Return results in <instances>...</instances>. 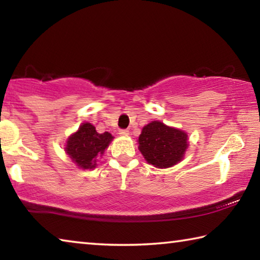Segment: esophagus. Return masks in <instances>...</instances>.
Listing matches in <instances>:
<instances>
[{
    "label": "esophagus",
    "instance_id": "esophagus-1",
    "mask_svg": "<svg viewBox=\"0 0 260 260\" xmlns=\"http://www.w3.org/2000/svg\"><path fill=\"white\" fill-rule=\"evenodd\" d=\"M119 134L121 135V136H127L129 134V131L128 129H120L119 131Z\"/></svg>",
    "mask_w": 260,
    "mask_h": 260
}]
</instances>
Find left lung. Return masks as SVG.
I'll return each instance as SVG.
<instances>
[{
	"mask_svg": "<svg viewBox=\"0 0 260 260\" xmlns=\"http://www.w3.org/2000/svg\"><path fill=\"white\" fill-rule=\"evenodd\" d=\"M184 132L169 127L160 121H152L143 127L139 138V149L148 162L166 169L182 159L188 148Z\"/></svg>",
	"mask_w": 260,
	"mask_h": 260,
	"instance_id": "8db88e82",
	"label": "left lung"
}]
</instances>
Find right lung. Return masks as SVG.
Here are the masks:
<instances>
[{
  "label": "right lung",
  "instance_id": "right-lung-1",
  "mask_svg": "<svg viewBox=\"0 0 260 260\" xmlns=\"http://www.w3.org/2000/svg\"><path fill=\"white\" fill-rule=\"evenodd\" d=\"M112 139L109 132L100 134L93 125L86 122L79 127L77 133L70 136L65 151L81 169H94L96 158L103 155Z\"/></svg>",
  "mask_w": 260,
  "mask_h": 260
}]
</instances>
